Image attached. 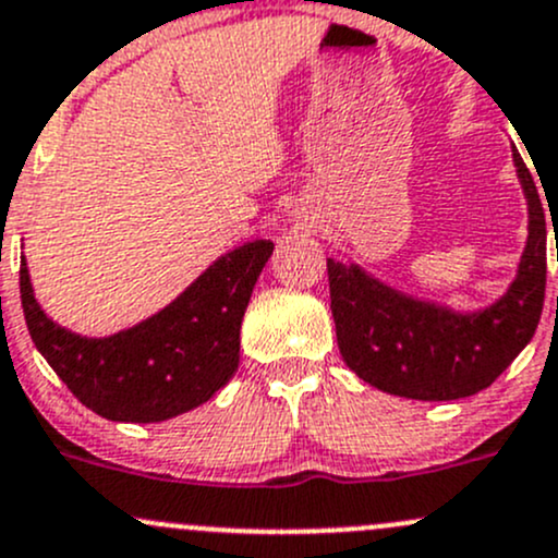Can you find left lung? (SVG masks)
I'll list each match as a JSON object with an SVG mask.
<instances>
[{
    "label": "left lung",
    "instance_id": "8db88e82",
    "mask_svg": "<svg viewBox=\"0 0 558 558\" xmlns=\"http://www.w3.org/2000/svg\"><path fill=\"white\" fill-rule=\"evenodd\" d=\"M513 160L530 201V240L519 278L495 307L476 315L447 313L385 289L357 267L328 259L339 353L363 383L414 401H457L495 383L535 337L548 269L545 214L530 168L515 149Z\"/></svg>",
    "mask_w": 558,
    "mask_h": 558
}]
</instances>
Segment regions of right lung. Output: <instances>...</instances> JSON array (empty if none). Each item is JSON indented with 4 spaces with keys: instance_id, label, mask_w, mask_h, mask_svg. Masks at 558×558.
I'll use <instances>...</instances> for the list:
<instances>
[{
    "instance_id": "obj_1",
    "label": "right lung",
    "mask_w": 558,
    "mask_h": 558,
    "mask_svg": "<svg viewBox=\"0 0 558 558\" xmlns=\"http://www.w3.org/2000/svg\"><path fill=\"white\" fill-rule=\"evenodd\" d=\"M272 240L221 256L162 313L107 339L66 331L43 313L21 262L28 333L52 372L90 412L114 422H162L208 401L240 361V324Z\"/></svg>"
}]
</instances>
